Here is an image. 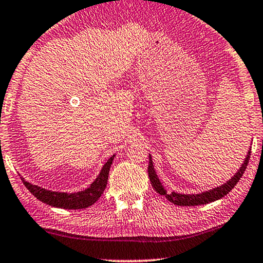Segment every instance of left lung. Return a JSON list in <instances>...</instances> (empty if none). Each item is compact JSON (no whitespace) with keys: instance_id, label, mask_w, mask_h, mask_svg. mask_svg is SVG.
Segmentation results:
<instances>
[{"instance_id":"left-lung-1","label":"left lung","mask_w":263,"mask_h":263,"mask_svg":"<svg viewBox=\"0 0 263 263\" xmlns=\"http://www.w3.org/2000/svg\"><path fill=\"white\" fill-rule=\"evenodd\" d=\"M250 158V150L247 154L245 162L242 164L240 170H238L236 174L234 175V177L232 179H229L228 182L223 184L221 186L215 187V189H211L209 191H205V193H201L197 195H184V194H177V193H166V190L164 189V186L160 183L158 176H157L155 167H154V163H152L151 156H150V160H148V167H147V172H148V177H150V182L154 186V189L158 193L159 195L165 196L167 201H170L171 203H174L176 205H182V206H195V205H201V204H206V203L217 201V199L224 197L227 194H229L230 191L233 190V187L236 185L237 182L240 181L242 176L245 174V170L247 169V165H248Z\"/></svg>"}]
</instances>
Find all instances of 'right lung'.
Returning <instances> with one entry per match:
<instances>
[{
    "label": "right lung",
    "instance_id": "1",
    "mask_svg": "<svg viewBox=\"0 0 263 263\" xmlns=\"http://www.w3.org/2000/svg\"><path fill=\"white\" fill-rule=\"evenodd\" d=\"M113 159H115V155L105 163L99 176L91 184V186L87 187L86 190L79 191V193H57V191L46 190L41 186L33 185L29 182L25 181L23 177H21V179L25 186L30 191V194H33L42 203H46V204L52 206L62 208V209H86V208L94 204L99 199L101 194L104 193L105 187L107 185L108 172Z\"/></svg>",
    "mask_w": 263,
    "mask_h": 263
}]
</instances>
